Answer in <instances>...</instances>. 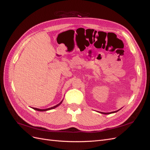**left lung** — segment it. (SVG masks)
Here are the masks:
<instances>
[{"instance_id": "left-lung-1", "label": "left lung", "mask_w": 150, "mask_h": 150, "mask_svg": "<svg viewBox=\"0 0 150 150\" xmlns=\"http://www.w3.org/2000/svg\"><path fill=\"white\" fill-rule=\"evenodd\" d=\"M121 109H120L119 110H117V111H112V112H100V113H101V114H104V115H110V114H112V113H115V112H117L118 111H120Z\"/></svg>"}]
</instances>
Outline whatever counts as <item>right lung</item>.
<instances>
[{
	"instance_id": "1",
	"label": "right lung",
	"mask_w": 150,
	"mask_h": 150,
	"mask_svg": "<svg viewBox=\"0 0 150 150\" xmlns=\"http://www.w3.org/2000/svg\"><path fill=\"white\" fill-rule=\"evenodd\" d=\"M62 101H63V99L58 104H57V105H56V106H53V107H51V108H47V109H44V110H41V109H39V108H33V109L34 110H36V111H48V110H52V109H54V108H57V106H59L60 105V104L62 103Z\"/></svg>"
}]
</instances>
